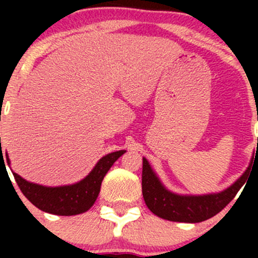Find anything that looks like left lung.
I'll return each instance as SVG.
<instances>
[{
  "label": "left lung",
  "mask_w": 258,
  "mask_h": 258,
  "mask_svg": "<svg viewBox=\"0 0 258 258\" xmlns=\"http://www.w3.org/2000/svg\"><path fill=\"white\" fill-rule=\"evenodd\" d=\"M252 163V162H251ZM251 166L240 179L221 194L205 196H178L167 191L151 170L147 160L142 162V195L147 207L161 218L175 222L196 223L217 215L235 199L247 181Z\"/></svg>",
  "instance_id": "obj_1"
}]
</instances>
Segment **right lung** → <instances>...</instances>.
I'll return each instance as SVG.
<instances>
[{"label": "right lung", "instance_id": "1", "mask_svg": "<svg viewBox=\"0 0 258 258\" xmlns=\"http://www.w3.org/2000/svg\"><path fill=\"white\" fill-rule=\"evenodd\" d=\"M124 152L123 150L116 151L102 157L87 177L71 186L45 187L27 182L15 172L14 177L26 199L41 211L58 216L80 215L92 207L100 194L103 177ZM7 163L10 165L9 157Z\"/></svg>", "mask_w": 258, "mask_h": 258}]
</instances>
